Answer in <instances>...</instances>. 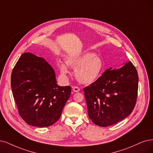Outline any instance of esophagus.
<instances>
[{"instance_id": "obj_1", "label": "esophagus", "mask_w": 153, "mask_h": 153, "mask_svg": "<svg viewBox=\"0 0 153 153\" xmlns=\"http://www.w3.org/2000/svg\"><path fill=\"white\" fill-rule=\"evenodd\" d=\"M72 89H73V91H74V92H79V91H80V88H79V87H77V86H74V87H72Z\"/></svg>"}]
</instances>
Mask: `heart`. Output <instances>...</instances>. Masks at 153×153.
Wrapping results in <instances>:
<instances>
[{"label": "heart", "mask_w": 153, "mask_h": 153, "mask_svg": "<svg viewBox=\"0 0 153 153\" xmlns=\"http://www.w3.org/2000/svg\"><path fill=\"white\" fill-rule=\"evenodd\" d=\"M65 63L59 62L58 67L61 74L66 76L69 74L67 65L75 69L76 79L82 84H90L98 80L103 72V60L93 53L87 52L79 55L69 56Z\"/></svg>", "instance_id": "heart-1"}]
</instances>
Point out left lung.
<instances>
[{
	"mask_svg": "<svg viewBox=\"0 0 153 153\" xmlns=\"http://www.w3.org/2000/svg\"><path fill=\"white\" fill-rule=\"evenodd\" d=\"M111 69L84 88L88 116L100 127L112 126L128 116L137 98L139 77L132 62Z\"/></svg>",
	"mask_w": 153,
	"mask_h": 153,
	"instance_id": "left-lung-1",
	"label": "left lung"
}]
</instances>
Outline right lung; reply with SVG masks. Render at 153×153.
I'll return each mask as SVG.
<instances>
[{"label": "right lung", "instance_id": "obj_1", "mask_svg": "<svg viewBox=\"0 0 153 153\" xmlns=\"http://www.w3.org/2000/svg\"><path fill=\"white\" fill-rule=\"evenodd\" d=\"M11 88L19 115L29 125H53L69 98L71 88L56 84L53 68L44 59L22 54L11 74Z\"/></svg>", "mask_w": 153, "mask_h": 153}]
</instances>
